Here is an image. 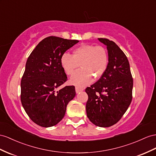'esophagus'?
I'll use <instances>...</instances> for the list:
<instances>
[{"instance_id": "esophagus-1", "label": "esophagus", "mask_w": 156, "mask_h": 156, "mask_svg": "<svg viewBox=\"0 0 156 156\" xmlns=\"http://www.w3.org/2000/svg\"><path fill=\"white\" fill-rule=\"evenodd\" d=\"M83 87H80L78 86L76 87V93H78V92H80V91H83Z\"/></svg>"}]
</instances>
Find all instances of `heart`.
Instances as JSON below:
<instances>
[{
    "label": "heart",
    "mask_w": 156,
    "mask_h": 156,
    "mask_svg": "<svg viewBox=\"0 0 156 156\" xmlns=\"http://www.w3.org/2000/svg\"><path fill=\"white\" fill-rule=\"evenodd\" d=\"M61 64L67 75L73 74L80 66L82 69L70 78L74 85L83 86L95 80L101 78L108 67L109 54L103 46L83 44L73 52V56L65 53L61 58Z\"/></svg>",
    "instance_id": "heart-1"
}]
</instances>
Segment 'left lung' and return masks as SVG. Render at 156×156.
I'll return each instance as SVG.
<instances>
[{"mask_svg": "<svg viewBox=\"0 0 156 156\" xmlns=\"http://www.w3.org/2000/svg\"><path fill=\"white\" fill-rule=\"evenodd\" d=\"M98 39L107 46L109 65L103 76L86 87V113L95 125L109 127L116 124L129 108L133 78L126 56L117 44L106 38Z\"/></svg>", "mask_w": 156, "mask_h": 156, "instance_id": "obj_1", "label": "left lung"}]
</instances>
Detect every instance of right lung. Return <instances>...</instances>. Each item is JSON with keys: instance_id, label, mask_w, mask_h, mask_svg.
<instances>
[{"instance_id": "add662e5", "label": "right lung", "mask_w": 156, "mask_h": 156, "mask_svg": "<svg viewBox=\"0 0 156 156\" xmlns=\"http://www.w3.org/2000/svg\"><path fill=\"white\" fill-rule=\"evenodd\" d=\"M78 40L49 36L30 55L21 80L20 99L30 119L42 127L57 125L65 117L66 106L76 95L75 87H58L67 80L61 58Z\"/></svg>"}]
</instances>
